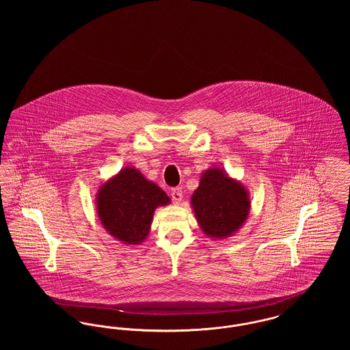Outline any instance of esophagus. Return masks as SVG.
<instances>
[{"label": "esophagus", "instance_id": "obj_1", "mask_svg": "<svg viewBox=\"0 0 350 350\" xmlns=\"http://www.w3.org/2000/svg\"><path fill=\"white\" fill-rule=\"evenodd\" d=\"M183 187H174V189H172L170 197H172V200H173V202H174L176 204H180V203H181L183 197Z\"/></svg>", "mask_w": 350, "mask_h": 350}]
</instances>
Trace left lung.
Segmentation results:
<instances>
[{
	"label": "left lung",
	"instance_id": "obj_1",
	"mask_svg": "<svg viewBox=\"0 0 350 350\" xmlns=\"http://www.w3.org/2000/svg\"><path fill=\"white\" fill-rule=\"evenodd\" d=\"M190 204L203 233L223 240L237 232L248 219L250 191L223 169L211 167L200 174Z\"/></svg>",
	"mask_w": 350,
	"mask_h": 350
}]
</instances>
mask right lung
<instances>
[{"label":"right lung","mask_w":350,"mask_h":350,"mask_svg":"<svg viewBox=\"0 0 350 350\" xmlns=\"http://www.w3.org/2000/svg\"><path fill=\"white\" fill-rule=\"evenodd\" d=\"M170 198L139 169L126 167L100 183L96 210L102 227L127 245L142 244L150 234L154 210Z\"/></svg>","instance_id":"1"}]
</instances>
